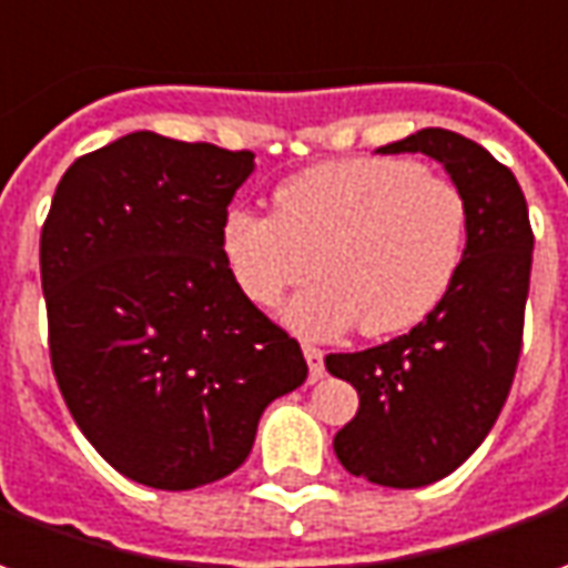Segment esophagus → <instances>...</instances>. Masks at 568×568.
<instances>
[{"mask_svg": "<svg viewBox=\"0 0 568 568\" xmlns=\"http://www.w3.org/2000/svg\"><path fill=\"white\" fill-rule=\"evenodd\" d=\"M304 359H307V368H311V381H320L325 375V353L316 347V344H304Z\"/></svg>", "mask_w": 568, "mask_h": 568, "instance_id": "esophagus-1", "label": "esophagus"}]
</instances>
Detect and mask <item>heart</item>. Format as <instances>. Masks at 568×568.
Returning a JSON list of instances; mask_svg holds the SVG:
<instances>
[{"label": "heart", "mask_w": 568, "mask_h": 568, "mask_svg": "<svg viewBox=\"0 0 568 568\" xmlns=\"http://www.w3.org/2000/svg\"><path fill=\"white\" fill-rule=\"evenodd\" d=\"M470 212L446 174L396 156L320 162L273 190V215L233 209L217 248L230 280L271 311L316 271L285 311L307 335L359 323L390 338L424 323L462 271Z\"/></svg>", "instance_id": "obj_1"}]
</instances>
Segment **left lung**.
<instances>
[{
  "instance_id": "1",
  "label": "left lung",
  "mask_w": 568,
  "mask_h": 568,
  "mask_svg": "<svg viewBox=\"0 0 568 568\" xmlns=\"http://www.w3.org/2000/svg\"><path fill=\"white\" fill-rule=\"evenodd\" d=\"M381 153L443 162L470 212L462 271L424 323L378 347L325 356L359 394L356 418L335 434L338 462L368 483L418 489L462 467L498 422L523 351L535 236L514 172L470 138L422 129Z\"/></svg>"
}]
</instances>
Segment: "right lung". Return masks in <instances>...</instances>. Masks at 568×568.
<instances>
[{
    "label": "right lung",
    "mask_w": 568,
    "mask_h": 568,
    "mask_svg": "<svg viewBox=\"0 0 568 568\" xmlns=\"http://www.w3.org/2000/svg\"><path fill=\"white\" fill-rule=\"evenodd\" d=\"M255 153L132 132L54 190L39 267L51 368L106 464L184 491L233 474L276 396L304 384L295 338L236 288L217 233Z\"/></svg>",
    "instance_id": "add662e5"
}]
</instances>
